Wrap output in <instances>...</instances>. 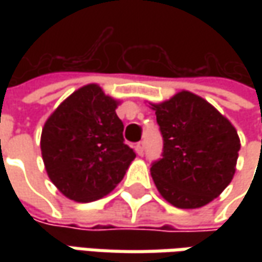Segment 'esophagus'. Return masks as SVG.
<instances>
[{"instance_id":"obj_1","label":"esophagus","mask_w":262,"mask_h":262,"mask_svg":"<svg viewBox=\"0 0 262 262\" xmlns=\"http://www.w3.org/2000/svg\"><path fill=\"white\" fill-rule=\"evenodd\" d=\"M134 147H136V151L138 156H143L144 155V143H137Z\"/></svg>"}]
</instances>
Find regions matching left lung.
<instances>
[{
  "instance_id": "left-lung-1",
  "label": "left lung",
  "mask_w": 262,
  "mask_h": 262,
  "mask_svg": "<svg viewBox=\"0 0 262 262\" xmlns=\"http://www.w3.org/2000/svg\"><path fill=\"white\" fill-rule=\"evenodd\" d=\"M155 111L163 150L150 170L159 192L178 208L206 206L235 175L241 148L236 129L189 92L155 105Z\"/></svg>"
}]
</instances>
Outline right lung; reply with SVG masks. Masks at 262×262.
<instances>
[{"instance_id":"1","label":"right lung","mask_w":262,"mask_h":262,"mask_svg":"<svg viewBox=\"0 0 262 262\" xmlns=\"http://www.w3.org/2000/svg\"><path fill=\"white\" fill-rule=\"evenodd\" d=\"M116 102L96 84L81 87L58 106L42 129L46 172L70 200L89 203L111 192L136 151L125 144Z\"/></svg>"}]
</instances>
